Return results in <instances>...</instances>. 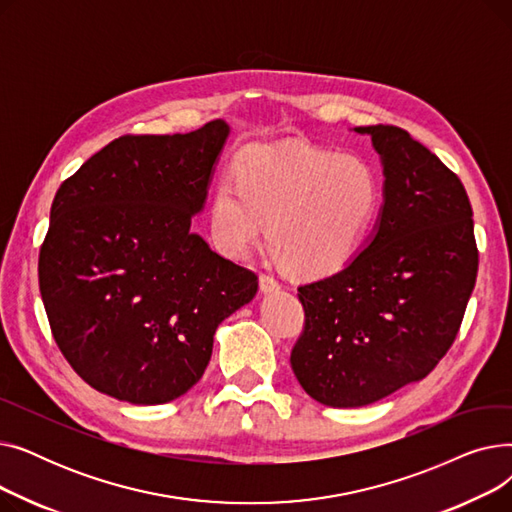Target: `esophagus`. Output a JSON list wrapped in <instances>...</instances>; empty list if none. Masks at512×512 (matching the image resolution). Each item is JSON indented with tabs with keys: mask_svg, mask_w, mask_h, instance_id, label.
<instances>
[{
	"mask_svg": "<svg viewBox=\"0 0 512 512\" xmlns=\"http://www.w3.org/2000/svg\"><path fill=\"white\" fill-rule=\"evenodd\" d=\"M259 286L263 292H274L280 288V282L272 274H261L259 276Z\"/></svg>",
	"mask_w": 512,
	"mask_h": 512,
	"instance_id": "1",
	"label": "esophagus"
}]
</instances>
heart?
<instances>
[{
    "label": "heart",
    "instance_id": "b5f03b06",
    "mask_svg": "<svg viewBox=\"0 0 512 512\" xmlns=\"http://www.w3.org/2000/svg\"><path fill=\"white\" fill-rule=\"evenodd\" d=\"M382 203L367 159L317 147H267L238 161L215 186L209 228L215 247L245 257L265 222L272 249L292 272L321 278L361 253Z\"/></svg>",
    "mask_w": 512,
    "mask_h": 512
}]
</instances>
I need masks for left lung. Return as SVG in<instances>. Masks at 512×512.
Returning a JSON list of instances; mask_svg holds the SVG:
<instances>
[{"label": "left lung", "instance_id": "obj_1", "mask_svg": "<svg viewBox=\"0 0 512 512\" xmlns=\"http://www.w3.org/2000/svg\"><path fill=\"white\" fill-rule=\"evenodd\" d=\"M355 130L382 157L380 224L351 265L299 286L305 326L290 353L303 390L334 409L378 402L440 363L479 263L459 176L398 126Z\"/></svg>", "mask_w": 512, "mask_h": 512}]
</instances>
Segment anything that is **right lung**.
<instances>
[{
  "instance_id": "obj_1",
  "label": "right lung",
  "mask_w": 512,
  "mask_h": 512,
  "mask_svg": "<svg viewBox=\"0 0 512 512\" xmlns=\"http://www.w3.org/2000/svg\"><path fill=\"white\" fill-rule=\"evenodd\" d=\"M228 124L124 134L66 178L39 251L51 334L91 388L132 405L191 390L257 276L191 232Z\"/></svg>"
}]
</instances>
